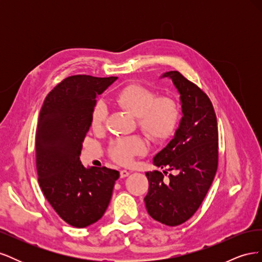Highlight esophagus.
Masks as SVG:
<instances>
[{
  "instance_id": "esophagus-1",
  "label": "esophagus",
  "mask_w": 262,
  "mask_h": 262,
  "mask_svg": "<svg viewBox=\"0 0 262 262\" xmlns=\"http://www.w3.org/2000/svg\"><path fill=\"white\" fill-rule=\"evenodd\" d=\"M129 171L128 170H125V169H122V170H120V177L121 178H125V177H128L129 176Z\"/></svg>"
}]
</instances>
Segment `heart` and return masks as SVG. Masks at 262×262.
Listing matches in <instances>:
<instances>
[{
	"mask_svg": "<svg viewBox=\"0 0 262 262\" xmlns=\"http://www.w3.org/2000/svg\"><path fill=\"white\" fill-rule=\"evenodd\" d=\"M115 104L137 118L139 129L153 142L163 143L168 140L179 122L180 108L170 96H157L156 92L140 84H129L118 91L114 97ZM107 108L101 102L93 107L91 125L95 131L104 128ZM146 143L139 137L118 139L109 146V156L119 164H129L134 156L146 152Z\"/></svg>",
	"mask_w": 262,
	"mask_h": 262,
	"instance_id": "obj_1",
	"label": "heart"
}]
</instances>
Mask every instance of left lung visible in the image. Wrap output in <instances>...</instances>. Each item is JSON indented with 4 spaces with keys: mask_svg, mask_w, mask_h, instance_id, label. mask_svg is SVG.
Here are the masks:
<instances>
[{
    "mask_svg": "<svg viewBox=\"0 0 262 262\" xmlns=\"http://www.w3.org/2000/svg\"><path fill=\"white\" fill-rule=\"evenodd\" d=\"M169 77L180 94L182 118L175 137L153 158L167 171H147L148 192L144 198L148 214L168 226L185 223L199 209L216 173L219 131L216 115L208 95L200 87L170 71Z\"/></svg>",
    "mask_w": 262,
    "mask_h": 262,
    "instance_id": "left-lung-1",
    "label": "left lung"
}]
</instances>
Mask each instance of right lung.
Wrapping results in <instances>:
<instances>
[{
	"label": "right lung",
	"instance_id": "obj_1",
	"mask_svg": "<svg viewBox=\"0 0 262 262\" xmlns=\"http://www.w3.org/2000/svg\"><path fill=\"white\" fill-rule=\"evenodd\" d=\"M118 77L73 75L47 95L38 119L36 164L46 199L71 226L83 228L106 212L119 171L85 168L80 155L98 95Z\"/></svg>",
	"mask_w": 262,
	"mask_h": 262
}]
</instances>
